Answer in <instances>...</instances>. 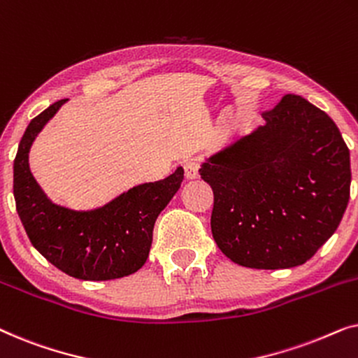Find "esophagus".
Segmentation results:
<instances>
[{"mask_svg":"<svg viewBox=\"0 0 358 358\" xmlns=\"http://www.w3.org/2000/svg\"><path fill=\"white\" fill-rule=\"evenodd\" d=\"M184 173H185V178H187V179H197L199 178V163H197V161H194V159L185 161Z\"/></svg>","mask_w":358,"mask_h":358,"instance_id":"obj_1","label":"esophagus"}]
</instances>
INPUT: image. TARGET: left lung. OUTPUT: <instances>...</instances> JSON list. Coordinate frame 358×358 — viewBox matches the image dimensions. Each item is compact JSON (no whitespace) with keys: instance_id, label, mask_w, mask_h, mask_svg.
Wrapping results in <instances>:
<instances>
[{"instance_id":"left-lung-1","label":"left lung","mask_w":358,"mask_h":358,"mask_svg":"<svg viewBox=\"0 0 358 358\" xmlns=\"http://www.w3.org/2000/svg\"><path fill=\"white\" fill-rule=\"evenodd\" d=\"M266 124L205 161L212 234L239 266L305 264L339 227L350 197V153L326 112L287 94Z\"/></svg>"}]
</instances>
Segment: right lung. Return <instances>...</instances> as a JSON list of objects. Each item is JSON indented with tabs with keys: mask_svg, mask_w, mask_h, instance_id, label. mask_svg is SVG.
<instances>
[{
	"mask_svg": "<svg viewBox=\"0 0 358 358\" xmlns=\"http://www.w3.org/2000/svg\"><path fill=\"white\" fill-rule=\"evenodd\" d=\"M68 99L31 120L14 158V200L32 246L62 272L81 280H112L143 267L158 215L184 179L179 168L163 180L135 185L92 210L53 203L34 179L29 151L48 120Z\"/></svg>",
	"mask_w": 358,
	"mask_h": 358,
	"instance_id": "1",
	"label": "right lung"
}]
</instances>
